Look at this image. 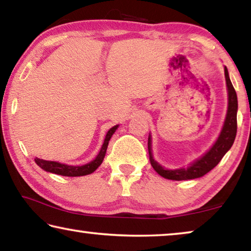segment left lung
<instances>
[{"label":"left lung","mask_w":251,"mask_h":251,"mask_svg":"<svg viewBox=\"0 0 251 251\" xmlns=\"http://www.w3.org/2000/svg\"><path fill=\"white\" fill-rule=\"evenodd\" d=\"M224 74H226V81L227 87V93H229V104H227V113L224 122L222 132L220 134L218 141L213 145L212 149L201 156V159L196 160L195 162L190 164L188 168H182L177 170H167L154 161L151 153V140L149 137L148 148H149V156L150 162L156 173L163 178L170 179V180H188V179L200 178L201 176L209 173L213 168L218 166V163L221 161L224 154L229 151L232 147L235 135H237V110H238V99L237 93L231 83L227 69L224 67Z\"/></svg>","instance_id":"left-lung-1"}]
</instances>
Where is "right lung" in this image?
<instances>
[{
    "label": "right lung",
    "instance_id": "obj_1",
    "mask_svg": "<svg viewBox=\"0 0 251 251\" xmlns=\"http://www.w3.org/2000/svg\"><path fill=\"white\" fill-rule=\"evenodd\" d=\"M118 125H116L114 127L108 130L106 138H104V142L101 147V150H100L99 154L97 155V158L91 161L90 163L84 164V166L81 167H75V166H67V164H63V163H58L55 161H46V160L43 159H35V162L38 164V166L44 169L45 171H48V173H53L56 175H61V176H65V177H80V176H87L92 174L93 171L97 170L100 164L102 163L104 155H106V151L108 148V143H109L111 136L115 133V130L117 129Z\"/></svg>",
    "mask_w": 251,
    "mask_h": 251
}]
</instances>
